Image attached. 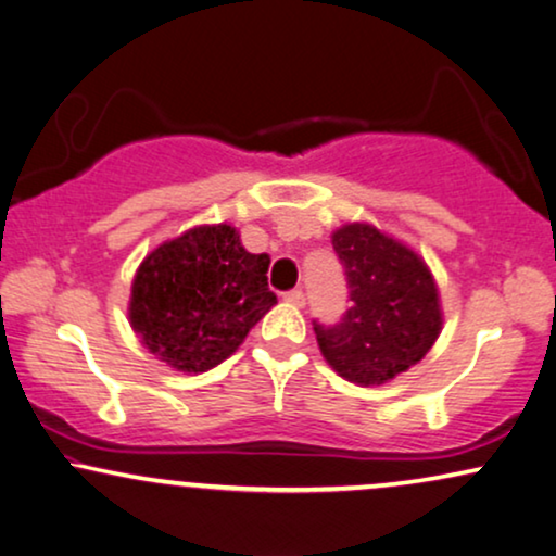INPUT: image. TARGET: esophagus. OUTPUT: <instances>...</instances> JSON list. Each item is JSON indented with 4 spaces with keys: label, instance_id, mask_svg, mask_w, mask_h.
Returning a JSON list of instances; mask_svg holds the SVG:
<instances>
[{
    "label": "esophagus",
    "instance_id": "esophagus-1",
    "mask_svg": "<svg viewBox=\"0 0 556 556\" xmlns=\"http://www.w3.org/2000/svg\"><path fill=\"white\" fill-rule=\"evenodd\" d=\"M285 302H290V305H294V307H302V305H305V292H302V290L287 292Z\"/></svg>",
    "mask_w": 556,
    "mask_h": 556
}]
</instances>
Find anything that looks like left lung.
<instances>
[{
  "instance_id": "left-lung-1",
  "label": "left lung",
  "mask_w": 556,
  "mask_h": 556,
  "mask_svg": "<svg viewBox=\"0 0 556 556\" xmlns=\"http://www.w3.org/2000/svg\"><path fill=\"white\" fill-rule=\"evenodd\" d=\"M330 241L351 287V307L332 328L315 325L317 345L345 381L381 387L417 366L440 338L438 282L417 251L366 220L336 228Z\"/></svg>"
}]
</instances>
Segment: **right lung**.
<instances>
[{
  "label": "right lung",
  "mask_w": 556,
  "mask_h": 556,
  "mask_svg": "<svg viewBox=\"0 0 556 556\" xmlns=\"http://www.w3.org/2000/svg\"><path fill=\"white\" fill-rule=\"evenodd\" d=\"M269 262L243 249L231 224L192 226L137 266L127 309L131 330L175 371H211L277 305L266 285Z\"/></svg>",
  "instance_id": "1"
}]
</instances>
